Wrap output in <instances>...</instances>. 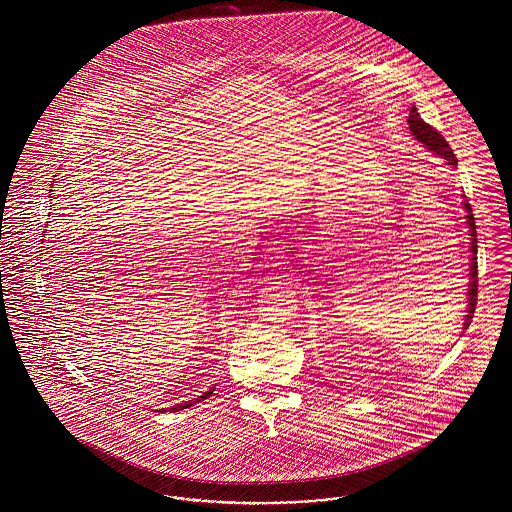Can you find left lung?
Instances as JSON below:
<instances>
[{"instance_id": "left-lung-1", "label": "left lung", "mask_w": 512, "mask_h": 512, "mask_svg": "<svg viewBox=\"0 0 512 512\" xmlns=\"http://www.w3.org/2000/svg\"><path fill=\"white\" fill-rule=\"evenodd\" d=\"M409 127H411V133L413 137L422 142L426 148H430L434 154L442 156L450 166H458V160H456V154L452 152L450 144L446 142V139L434 129L430 127L428 123L422 121L417 107H411V115H409ZM465 219H467V229H469V236H471V270H469V291H467V315H465L464 328L469 326L471 319H473V313H475V305H477V231H475V221H473V213H471V205L464 201Z\"/></svg>"}]
</instances>
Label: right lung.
Segmentation results:
<instances>
[{
    "label": "right lung",
    "mask_w": 512,
    "mask_h": 512,
    "mask_svg": "<svg viewBox=\"0 0 512 512\" xmlns=\"http://www.w3.org/2000/svg\"><path fill=\"white\" fill-rule=\"evenodd\" d=\"M213 391H215V389H209V391H207V393H203V395H201V397H199V399H197V401H193V403H199V401H201V399H207V397H209V395H211V393H213ZM193 403H186V405H178V407H174V411H182V409H187V407H191V405H193Z\"/></svg>",
    "instance_id": "1"
}]
</instances>
